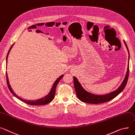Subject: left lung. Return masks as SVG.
I'll return each instance as SVG.
<instances>
[{
    "label": "left lung",
    "mask_w": 135,
    "mask_h": 135,
    "mask_svg": "<svg viewBox=\"0 0 135 135\" xmlns=\"http://www.w3.org/2000/svg\"><path fill=\"white\" fill-rule=\"evenodd\" d=\"M124 42L125 46L127 47V49L129 53V64L128 66V69H127L126 75H125V78L123 80V81L122 82L121 85L117 88V89H116L115 91L112 92L109 94H107L105 95H95L86 91L85 89H84V88L82 87V86L81 85V84L79 82L78 79L75 76H74L73 77L74 85L75 89V92L76 93V96L81 101L84 103H89V104L103 103H105V102L111 100L123 91V89H124L125 87L126 86V85L127 84L128 78H129V51L125 41H124Z\"/></svg>",
    "instance_id": "1"
}]
</instances>
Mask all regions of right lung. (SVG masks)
Returning a JSON list of instances; mask_svg holds the SVG:
<instances>
[{"instance_id":"obj_1","label":"right lung","mask_w":135,"mask_h":135,"mask_svg":"<svg viewBox=\"0 0 135 135\" xmlns=\"http://www.w3.org/2000/svg\"><path fill=\"white\" fill-rule=\"evenodd\" d=\"M14 44L15 43H13L12 45V46L11 47V48H10V49H9V50H8V51L7 52V56H6V66H7V62L8 55L9 54V52H10L11 48H12L13 46L14 45ZM6 81H7V84L8 88L9 89V90L10 91V92L12 93V94L15 97H16L18 99H20L22 102H24V103H26L27 104L31 105H46V104L49 103L50 102H51L53 100V99L54 98V97H55V91H56V88L57 85L59 83L60 80L63 78V76H64V75H61L59 78L57 79V80L55 81V83H54L50 92L46 96H45L44 97L40 99L35 100H25V99H24L21 98V97H20L18 96L17 95H16V93L12 90V89L11 87V86L10 85V83H9L8 76H7V73H6Z\"/></svg>"}]
</instances>
